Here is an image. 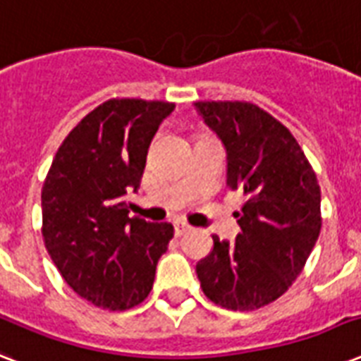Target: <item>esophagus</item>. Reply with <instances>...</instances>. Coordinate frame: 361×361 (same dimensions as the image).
Returning <instances> with one entry per match:
<instances>
[{
  "instance_id": "esophagus-1",
  "label": "esophagus",
  "mask_w": 361,
  "mask_h": 361,
  "mask_svg": "<svg viewBox=\"0 0 361 361\" xmlns=\"http://www.w3.org/2000/svg\"><path fill=\"white\" fill-rule=\"evenodd\" d=\"M187 232H191V226L187 225V223H176L174 225V234L176 236H183Z\"/></svg>"
}]
</instances>
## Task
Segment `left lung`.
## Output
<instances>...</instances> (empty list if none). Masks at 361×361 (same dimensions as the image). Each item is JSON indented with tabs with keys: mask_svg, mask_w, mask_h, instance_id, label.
<instances>
[{
	"mask_svg": "<svg viewBox=\"0 0 361 361\" xmlns=\"http://www.w3.org/2000/svg\"><path fill=\"white\" fill-rule=\"evenodd\" d=\"M197 110L228 153L226 187L243 192L234 243L214 238L197 264L208 300L252 311L283 296L319 240L320 185L292 133L245 101H198Z\"/></svg>",
	"mask_w": 361,
	"mask_h": 361,
	"instance_id": "left-lung-1",
	"label": "left lung"
}]
</instances>
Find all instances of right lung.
<instances>
[{
  "label": "right lung",
  "instance_id": "1",
  "mask_svg": "<svg viewBox=\"0 0 361 361\" xmlns=\"http://www.w3.org/2000/svg\"><path fill=\"white\" fill-rule=\"evenodd\" d=\"M174 103L116 97L65 136L42 183V238L65 283L106 311L147 298L174 236L170 223L129 217L147 147Z\"/></svg>",
  "mask_w": 361,
  "mask_h": 361
}]
</instances>
